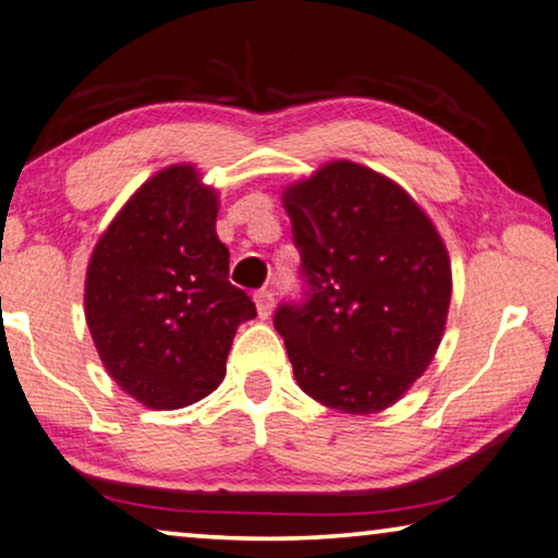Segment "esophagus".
Returning <instances> with one entry per match:
<instances>
[{"label": "esophagus", "mask_w": 558, "mask_h": 558, "mask_svg": "<svg viewBox=\"0 0 558 558\" xmlns=\"http://www.w3.org/2000/svg\"><path fill=\"white\" fill-rule=\"evenodd\" d=\"M255 305H257V316L260 318H270L272 308H276V295H272V290L263 288L255 293Z\"/></svg>", "instance_id": "1"}]
</instances>
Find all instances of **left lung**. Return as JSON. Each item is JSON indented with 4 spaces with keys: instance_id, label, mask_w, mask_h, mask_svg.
Masks as SVG:
<instances>
[{
    "instance_id": "1",
    "label": "left lung",
    "mask_w": 558,
    "mask_h": 558,
    "mask_svg": "<svg viewBox=\"0 0 558 558\" xmlns=\"http://www.w3.org/2000/svg\"><path fill=\"white\" fill-rule=\"evenodd\" d=\"M303 301L276 311L298 387L347 414L402 399L442 341L452 270L433 219L391 179L331 161L282 192Z\"/></svg>"
}]
</instances>
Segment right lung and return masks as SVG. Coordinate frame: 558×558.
I'll list each match as a JSON object with an SVG mask.
<instances>
[{"instance_id": "add662e5", "label": "right lung", "mask_w": 558, "mask_h": 558, "mask_svg": "<svg viewBox=\"0 0 558 558\" xmlns=\"http://www.w3.org/2000/svg\"><path fill=\"white\" fill-rule=\"evenodd\" d=\"M217 192L192 163L154 174L100 234L85 276V320L106 372L136 402L179 410L225 379L255 303L234 288L217 238Z\"/></svg>"}]
</instances>
